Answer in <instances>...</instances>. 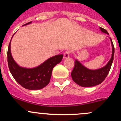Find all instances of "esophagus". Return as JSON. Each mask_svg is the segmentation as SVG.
<instances>
[{
    "mask_svg": "<svg viewBox=\"0 0 121 121\" xmlns=\"http://www.w3.org/2000/svg\"><path fill=\"white\" fill-rule=\"evenodd\" d=\"M69 54H70V52L69 51H66L64 53V59H67L69 58Z\"/></svg>",
    "mask_w": 121,
    "mask_h": 121,
    "instance_id": "esophagus-1",
    "label": "esophagus"
}]
</instances>
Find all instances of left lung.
<instances>
[{
    "label": "left lung",
    "mask_w": 121,
    "mask_h": 121,
    "mask_svg": "<svg viewBox=\"0 0 121 121\" xmlns=\"http://www.w3.org/2000/svg\"><path fill=\"white\" fill-rule=\"evenodd\" d=\"M99 28L102 32L109 35L105 29ZM110 40L112 47V56L110 60L104 67L92 70L85 67L78 61L75 60L74 67L71 72L72 78L75 83L82 87H90L100 84L105 79L111 67L114 56V46L111 38Z\"/></svg>",
    "instance_id": "1"
}]
</instances>
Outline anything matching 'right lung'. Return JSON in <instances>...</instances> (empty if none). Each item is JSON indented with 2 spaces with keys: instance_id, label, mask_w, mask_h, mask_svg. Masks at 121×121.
Returning a JSON list of instances; mask_svg holds the SVG:
<instances>
[{
  "instance_id": "obj_1",
  "label": "right lung",
  "mask_w": 121,
  "mask_h": 121,
  "mask_svg": "<svg viewBox=\"0 0 121 121\" xmlns=\"http://www.w3.org/2000/svg\"><path fill=\"white\" fill-rule=\"evenodd\" d=\"M31 23L30 22L23 26ZM11 40L8 47V63L12 76L18 83L26 89L36 90L43 88L50 82L53 68L61 61L63 55H57L51 57L37 67H22L14 61L12 57L10 51Z\"/></svg>"
}]
</instances>
